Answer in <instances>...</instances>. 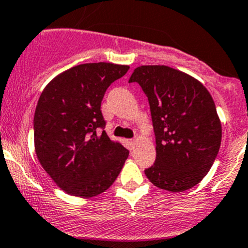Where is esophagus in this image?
<instances>
[{"mask_svg": "<svg viewBox=\"0 0 248 248\" xmlns=\"http://www.w3.org/2000/svg\"><path fill=\"white\" fill-rule=\"evenodd\" d=\"M127 142H128V145H129V146H131V149H133L134 145H136V142H137V140L129 139V140H127Z\"/></svg>", "mask_w": 248, "mask_h": 248, "instance_id": "obj_1", "label": "esophagus"}]
</instances>
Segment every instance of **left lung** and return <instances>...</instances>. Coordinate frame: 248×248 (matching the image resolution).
<instances>
[{
  "label": "left lung",
  "mask_w": 248,
  "mask_h": 248,
  "mask_svg": "<svg viewBox=\"0 0 248 248\" xmlns=\"http://www.w3.org/2000/svg\"><path fill=\"white\" fill-rule=\"evenodd\" d=\"M133 81L149 99L156 136V162L145 175L166 191L192 188L211 169L221 146V120L211 94L196 78L163 64L137 67Z\"/></svg>",
  "instance_id": "left-lung-1"
}]
</instances>
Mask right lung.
Returning <instances> with one entry per match:
<instances>
[{"label":"right lung","instance_id":"obj_1","mask_svg":"<svg viewBox=\"0 0 248 248\" xmlns=\"http://www.w3.org/2000/svg\"><path fill=\"white\" fill-rule=\"evenodd\" d=\"M129 66L82 63L62 72L44 87L34 111V150L52 181L80 198L103 193L119 176L129 151L106 131L101 103L111 82Z\"/></svg>","mask_w":248,"mask_h":248}]
</instances>
